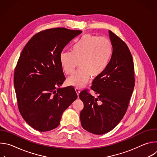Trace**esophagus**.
I'll list each match as a JSON object with an SVG mask.
<instances>
[{
    "label": "esophagus",
    "instance_id": "1",
    "mask_svg": "<svg viewBox=\"0 0 157 157\" xmlns=\"http://www.w3.org/2000/svg\"><path fill=\"white\" fill-rule=\"evenodd\" d=\"M75 91H76V94H77V95H78V96H79V93H80L79 89L78 88H75Z\"/></svg>",
    "mask_w": 157,
    "mask_h": 157
}]
</instances>
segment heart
<instances>
[{
	"mask_svg": "<svg viewBox=\"0 0 157 157\" xmlns=\"http://www.w3.org/2000/svg\"><path fill=\"white\" fill-rule=\"evenodd\" d=\"M111 50L107 38L86 34L73 47L72 52H61L59 61L66 75L73 74L79 63V69L68 78L67 84L80 88L87 83L90 76H100L107 66Z\"/></svg>",
	"mask_w": 157,
	"mask_h": 157,
	"instance_id": "b5f03b06",
	"label": "heart"
}]
</instances>
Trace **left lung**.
<instances>
[{
	"label": "left lung",
	"instance_id": "left-lung-1",
	"mask_svg": "<svg viewBox=\"0 0 157 157\" xmlns=\"http://www.w3.org/2000/svg\"><path fill=\"white\" fill-rule=\"evenodd\" d=\"M113 53L102 73L96 78L91 89L95 98L86 90L79 95L84 103L80 120L84 129L96 135L115 128L124 116L134 86V65L130 52L118 36L109 30Z\"/></svg>",
	"mask_w": 157,
	"mask_h": 157
}]
</instances>
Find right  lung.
<instances>
[{
    "label": "right lung",
    "instance_id": "add662e5",
    "mask_svg": "<svg viewBox=\"0 0 157 157\" xmlns=\"http://www.w3.org/2000/svg\"><path fill=\"white\" fill-rule=\"evenodd\" d=\"M81 33L59 27L40 32L20 54L13 77L18 110L25 122L38 131L56 128L63 112L78 98L71 86L60 88L65 76L59 56Z\"/></svg>",
    "mask_w": 157,
    "mask_h": 157
}]
</instances>
